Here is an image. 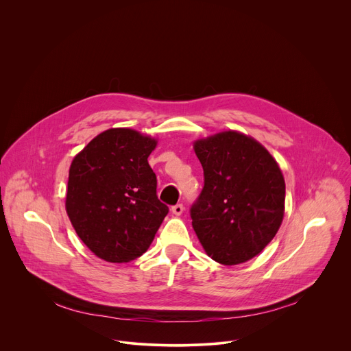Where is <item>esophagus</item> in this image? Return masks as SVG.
Wrapping results in <instances>:
<instances>
[{
	"mask_svg": "<svg viewBox=\"0 0 351 351\" xmlns=\"http://www.w3.org/2000/svg\"><path fill=\"white\" fill-rule=\"evenodd\" d=\"M183 210H184L183 204H176V206H173V207H172V213H173L175 215H182Z\"/></svg>",
	"mask_w": 351,
	"mask_h": 351,
	"instance_id": "obj_1",
	"label": "esophagus"
}]
</instances>
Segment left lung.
I'll return each instance as SVG.
<instances>
[{
	"mask_svg": "<svg viewBox=\"0 0 351 351\" xmlns=\"http://www.w3.org/2000/svg\"><path fill=\"white\" fill-rule=\"evenodd\" d=\"M204 187L190 208L206 253L236 265L256 257L275 237L285 214V179L278 162L254 138L222 132L194 143Z\"/></svg>",
	"mask_w": 351,
	"mask_h": 351,
	"instance_id": "1",
	"label": "left lung"
}]
</instances>
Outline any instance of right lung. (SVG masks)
<instances>
[{
  "label": "right lung",
  "mask_w": 351,
  "mask_h": 351,
  "mask_svg": "<svg viewBox=\"0 0 351 351\" xmlns=\"http://www.w3.org/2000/svg\"><path fill=\"white\" fill-rule=\"evenodd\" d=\"M157 140L133 129H108L73 158L66 213L82 241L108 263H129L143 253L169 208L157 195L148 156Z\"/></svg>",
  "instance_id": "right-lung-1"
}]
</instances>
